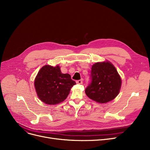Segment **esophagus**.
Here are the masks:
<instances>
[{
	"instance_id": "1",
	"label": "esophagus",
	"mask_w": 150,
	"mask_h": 150,
	"mask_svg": "<svg viewBox=\"0 0 150 150\" xmlns=\"http://www.w3.org/2000/svg\"><path fill=\"white\" fill-rule=\"evenodd\" d=\"M76 83L77 84H83V80H77V81H76Z\"/></svg>"
}]
</instances>
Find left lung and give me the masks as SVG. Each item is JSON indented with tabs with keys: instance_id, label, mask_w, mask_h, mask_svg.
Masks as SVG:
<instances>
[{
	"instance_id": "8db88e82",
	"label": "left lung",
	"mask_w": 150,
	"mask_h": 150,
	"mask_svg": "<svg viewBox=\"0 0 150 150\" xmlns=\"http://www.w3.org/2000/svg\"><path fill=\"white\" fill-rule=\"evenodd\" d=\"M91 82L86 88V96L100 103L114 99L120 92L122 80L115 67L109 61L96 62L92 66Z\"/></svg>"
}]
</instances>
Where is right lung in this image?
<instances>
[{
	"mask_svg": "<svg viewBox=\"0 0 150 150\" xmlns=\"http://www.w3.org/2000/svg\"><path fill=\"white\" fill-rule=\"evenodd\" d=\"M75 84L69 74L61 72L59 66L49 65L40 69L34 83L39 98L47 105H54L66 100Z\"/></svg>",
	"mask_w": 150,
	"mask_h": 150,
	"instance_id": "obj_1",
	"label": "right lung"
}]
</instances>
